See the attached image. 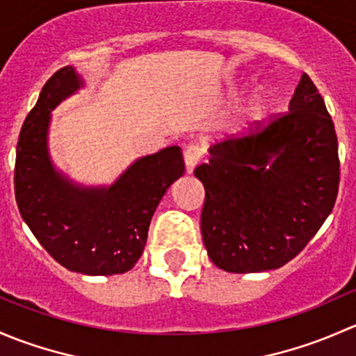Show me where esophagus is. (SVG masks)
Here are the masks:
<instances>
[{
  "instance_id": "obj_1",
  "label": "esophagus",
  "mask_w": 356,
  "mask_h": 356,
  "mask_svg": "<svg viewBox=\"0 0 356 356\" xmlns=\"http://www.w3.org/2000/svg\"><path fill=\"white\" fill-rule=\"evenodd\" d=\"M203 156H204V152H203V148H201L200 145H196V143H191V145L186 146L184 161H186V167H188V170L191 172L193 168H195L196 165H198L200 161L203 160Z\"/></svg>"
}]
</instances>
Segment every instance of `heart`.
Listing matches in <instances>:
<instances>
[{
  "label": "heart",
  "mask_w": 356,
  "mask_h": 356,
  "mask_svg": "<svg viewBox=\"0 0 356 356\" xmlns=\"http://www.w3.org/2000/svg\"><path fill=\"white\" fill-rule=\"evenodd\" d=\"M267 108V98L264 95H257L250 103V115L251 117H260Z\"/></svg>",
  "instance_id": "1"
}]
</instances>
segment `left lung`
Instances as JSON below:
<instances>
[{
    "label": "left lung",
    "instance_id": "obj_1",
    "mask_svg": "<svg viewBox=\"0 0 356 356\" xmlns=\"http://www.w3.org/2000/svg\"><path fill=\"white\" fill-rule=\"evenodd\" d=\"M210 155L195 175L204 186L201 236L222 270L282 267L332 211L341 174L337 136L307 74L289 111L253 122L248 134L217 143Z\"/></svg>",
    "mask_w": 356,
    "mask_h": 356
}]
</instances>
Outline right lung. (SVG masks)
I'll use <instances>...</instances> for the list:
<instances>
[{"mask_svg": "<svg viewBox=\"0 0 356 356\" xmlns=\"http://www.w3.org/2000/svg\"><path fill=\"white\" fill-rule=\"evenodd\" d=\"M63 67L48 79L29 111L15 158V200L41 246L72 272L113 275L131 270L143 254L149 222L174 181L184 174L179 146L139 158L110 188L84 189L53 168L46 134L49 111L79 89Z\"/></svg>", "mask_w": 356, "mask_h": 356, "instance_id": "add662e5", "label": "right lung"}]
</instances>
